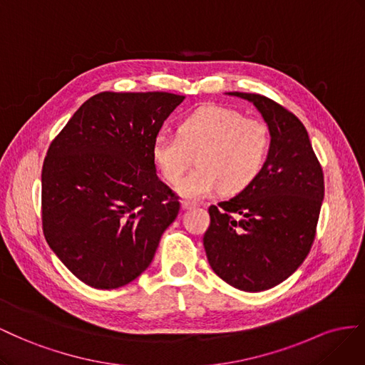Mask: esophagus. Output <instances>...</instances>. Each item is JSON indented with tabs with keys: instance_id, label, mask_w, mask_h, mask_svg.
Instances as JSON below:
<instances>
[{
	"instance_id": "1",
	"label": "esophagus",
	"mask_w": 365,
	"mask_h": 365,
	"mask_svg": "<svg viewBox=\"0 0 365 365\" xmlns=\"http://www.w3.org/2000/svg\"><path fill=\"white\" fill-rule=\"evenodd\" d=\"M180 205H182V210L183 211H188V210H192V207H195V203H192L190 200H182Z\"/></svg>"
}]
</instances>
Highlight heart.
<instances>
[{"instance_id": "1", "label": "heart", "mask_w": 365, "mask_h": 365, "mask_svg": "<svg viewBox=\"0 0 365 365\" xmlns=\"http://www.w3.org/2000/svg\"><path fill=\"white\" fill-rule=\"evenodd\" d=\"M270 145L266 125L240 111L207 106L185 118L177 136L160 131L151 143L155 168L166 182H177L195 154L197 168L175 185L183 199L202 200L222 190H246L262 173Z\"/></svg>"}]
</instances>
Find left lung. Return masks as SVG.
<instances>
[{"instance_id":"8db88e82","label":"left lung","mask_w":365,"mask_h":365,"mask_svg":"<svg viewBox=\"0 0 365 365\" xmlns=\"http://www.w3.org/2000/svg\"><path fill=\"white\" fill-rule=\"evenodd\" d=\"M254 103L270 145L262 173L232 199L210 206L203 246L214 272L246 292H262L292 275L314 243L324 177L301 120L272 99L227 93Z\"/></svg>"}]
</instances>
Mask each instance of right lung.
<instances>
[{
	"label": "right lung",
	"instance_id": "right-lung-1",
	"mask_svg": "<svg viewBox=\"0 0 365 365\" xmlns=\"http://www.w3.org/2000/svg\"><path fill=\"white\" fill-rule=\"evenodd\" d=\"M185 96L103 91L51 142L43 165V229L70 272L118 289L147 269L180 210L155 173L151 143Z\"/></svg>",
	"mask_w": 365,
	"mask_h": 365
}]
</instances>
